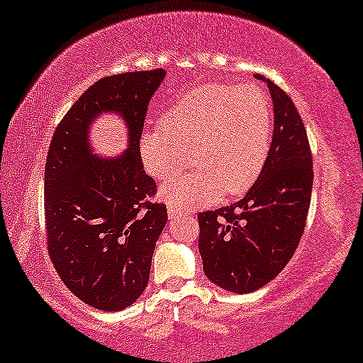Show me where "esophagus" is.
Wrapping results in <instances>:
<instances>
[{
    "label": "esophagus",
    "mask_w": 363,
    "mask_h": 363,
    "mask_svg": "<svg viewBox=\"0 0 363 363\" xmlns=\"http://www.w3.org/2000/svg\"><path fill=\"white\" fill-rule=\"evenodd\" d=\"M167 213H169V217L170 218H175L177 216H178V213H182V211L180 209H177V207H169V211H167Z\"/></svg>",
    "instance_id": "34e87169"
}]
</instances>
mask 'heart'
I'll return each instance as SVG.
<instances>
[{
	"label": "heart",
	"mask_w": 363,
	"mask_h": 363,
	"mask_svg": "<svg viewBox=\"0 0 363 363\" xmlns=\"http://www.w3.org/2000/svg\"><path fill=\"white\" fill-rule=\"evenodd\" d=\"M272 132L273 108L260 88L204 83L172 103L162 125L141 133L140 156L147 174L165 180L193 152L198 165L160 188L172 207L189 209L246 193L265 167Z\"/></svg>",
	"instance_id": "1"
}]
</instances>
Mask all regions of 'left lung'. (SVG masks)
<instances>
[{"instance_id": "left-lung-1", "label": "left lung", "mask_w": 363, "mask_h": 363, "mask_svg": "<svg viewBox=\"0 0 363 363\" xmlns=\"http://www.w3.org/2000/svg\"><path fill=\"white\" fill-rule=\"evenodd\" d=\"M273 99V138L265 167L238 203L198 213L207 278L231 293L262 288L298 249L311 206L313 170L307 132L291 98L255 74Z\"/></svg>"}]
</instances>
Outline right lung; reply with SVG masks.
Listing matches in <instances>:
<instances>
[{
    "instance_id": "1",
    "label": "right lung",
    "mask_w": 363,
    "mask_h": 363,
    "mask_svg": "<svg viewBox=\"0 0 363 363\" xmlns=\"http://www.w3.org/2000/svg\"><path fill=\"white\" fill-rule=\"evenodd\" d=\"M164 77V69L103 77L67 111L48 150V254L65 286L99 311H123L140 298L167 223L140 156L147 104ZM104 110L118 111L130 132L126 154L109 161L94 157L87 141L89 123Z\"/></svg>"
}]
</instances>
